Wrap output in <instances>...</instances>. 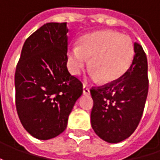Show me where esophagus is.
I'll return each mask as SVG.
<instances>
[{
  "label": "esophagus",
  "instance_id": "esophagus-1",
  "mask_svg": "<svg viewBox=\"0 0 160 160\" xmlns=\"http://www.w3.org/2000/svg\"><path fill=\"white\" fill-rule=\"evenodd\" d=\"M83 94H85V95L90 94V88L87 85H85V84H83Z\"/></svg>",
  "mask_w": 160,
  "mask_h": 160
}]
</instances>
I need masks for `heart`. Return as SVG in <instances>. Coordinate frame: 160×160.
<instances>
[{"label":"heart","instance_id":"b5f03b06","mask_svg":"<svg viewBox=\"0 0 160 160\" xmlns=\"http://www.w3.org/2000/svg\"><path fill=\"white\" fill-rule=\"evenodd\" d=\"M134 45L132 39L114 31H98L83 36L78 46L68 50V65L72 74L78 75L86 67L91 77L111 83L122 77L132 64Z\"/></svg>","mask_w":160,"mask_h":160}]
</instances>
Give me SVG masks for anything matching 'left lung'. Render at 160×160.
Masks as SVG:
<instances>
[{"mask_svg": "<svg viewBox=\"0 0 160 160\" xmlns=\"http://www.w3.org/2000/svg\"><path fill=\"white\" fill-rule=\"evenodd\" d=\"M149 90L148 62L142 45L134 42V57L128 70L118 80L92 87L93 107L91 124L102 140L117 143L137 128Z\"/></svg>", "mask_w": 160, "mask_h": 160, "instance_id": "1", "label": "left lung"}]
</instances>
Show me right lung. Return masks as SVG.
I'll list each match as a JSON object with an SVG mask.
<instances>
[{
	"label": "right lung",
	"instance_id": "1",
	"mask_svg": "<svg viewBox=\"0 0 160 160\" xmlns=\"http://www.w3.org/2000/svg\"><path fill=\"white\" fill-rule=\"evenodd\" d=\"M67 23H47L26 40L15 72L16 108L32 136L49 140L67 127L83 93V83L68 70Z\"/></svg>",
	"mask_w": 160,
	"mask_h": 160
}]
</instances>
